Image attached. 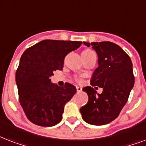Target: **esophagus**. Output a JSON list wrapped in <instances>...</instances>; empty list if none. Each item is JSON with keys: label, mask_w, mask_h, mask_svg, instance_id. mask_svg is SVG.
Masks as SVG:
<instances>
[{"label": "esophagus", "mask_w": 146, "mask_h": 146, "mask_svg": "<svg viewBox=\"0 0 146 146\" xmlns=\"http://www.w3.org/2000/svg\"><path fill=\"white\" fill-rule=\"evenodd\" d=\"M76 91H77V92H80L82 91V88L81 87L76 86Z\"/></svg>", "instance_id": "1"}]
</instances>
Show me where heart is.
Wrapping results in <instances>:
<instances>
[{
	"instance_id": "b5f03b06",
	"label": "heart",
	"mask_w": 146,
	"mask_h": 146,
	"mask_svg": "<svg viewBox=\"0 0 146 146\" xmlns=\"http://www.w3.org/2000/svg\"><path fill=\"white\" fill-rule=\"evenodd\" d=\"M92 52H94L93 50H90V49H86V50H84L83 51H82V55H86V54H90V53H92ZM76 80H77L78 82H80V81H81V80H79V79H77Z\"/></svg>"
}]
</instances>
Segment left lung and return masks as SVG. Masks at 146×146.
<instances>
[{
    "mask_svg": "<svg viewBox=\"0 0 146 146\" xmlns=\"http://www.w3.org/2000/svg\"><path fill=\"white\" fill-rule=\"evenodd\" d=\"M91 45L98 54V66L91 80L92 86L103 89L98 94L91 86L83 88L89 96L80 108L82 119L92 125H104L115 120L128 101L134 86L133 64L129 55L119 45L111 42H83Z\"/></svg>",
    "mask_w": 146,
    "mask_h": 146,
    "instance_id": "8db88e82",
    "label": "left lung"
}]
</instances>
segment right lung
I'll use <instances>...</instances> for the list:
<instances>
[{"instance_id":"add662e5","label":"right lung","mask_w":146,"mask_h":146,"mask_svg":"<svg viewBox=\"0 0 146 146\" xmlns=\"http://www.w3.org/2000/svg\"><path fill=\"white\" fill-rule=\"evenodd\" d=\"M82 44L77 41L43 40L26 49L16 72L19 101L27 118L34 124L52 127L62 120L64 105L76 92L66 82H50L54 71L61 70L67 54Z\"/></svg>"}]
</instances>
